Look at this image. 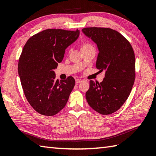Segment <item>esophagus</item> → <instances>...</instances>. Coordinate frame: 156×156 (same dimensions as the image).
<instances>
[{
  "label": "esophagus",
  "mask_w": 156,
  "mask_h": 156,
  "mask_svg": "<svg viewBox=\"0 0 156 156\" xmlns=\"http://www.w3.org/2000/svg\"><path fill=\"white\" fill-rule=\"evenodd\" d=\"M82 82V80H81V79H76V84L80 83Z\"/></svg>",
  "instance_id": "1"
}]
</instances>
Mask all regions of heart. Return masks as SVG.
<instances>
[{"mask_svg":"<svg viewBox=\"0 0 156 156\" xmlns=\"http://www.w3.org/2000/svg\"><path fill=\"white\" fill-rule=\"evenodd\" d=\"M90 48H92V46L90 44H88L87 42H83L80 45L81 51H83V50H85V49H90Z\"/></svg>","mask_w":156,"mask_h":156,"instance_id":"obj_1","label":"heart"}]
</instances>
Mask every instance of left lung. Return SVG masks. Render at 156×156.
<instances>
[{
	"label": "left lung",
	"instance_id": "obj_1",
	"mask_svg": "<svg viewBox=\"0 0 156 156\" xmlns=\"http://www.w3.org/2000/svg\"><path fill=\"white\" fill-rule=\"evenodd\" d=\"M97 45L99 53L96 67L105 70L102 82L90 81L86 98L90 107L101 115H110L120 108L129 97L135 78L133 48L120 33L112 29H82Z\"/></svg>",
	"mask_w": 156,
	"mask_h": 156
}]
</instances>
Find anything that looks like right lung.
Listing matches in <instances>:
<instances>
[{
  "label": "right lung",
  "instance_id": "add662e5",
  "mask_svg": "<svg viewBox=\"0 0 156 156\" xmlns=\"http://www.w3.org/2000/svg\"><path fill=\"white\" fill-rule=\"evenodd\" d=\"M79 34L78 29H45L29 38L23 48L19 59V75L26 98L38 113L54 116L67 103L75 80L69 76L59 82L54 69Z\"/></svg>",
  "mask_w": 156,
  "mask_h": 156
}]
</instances>
